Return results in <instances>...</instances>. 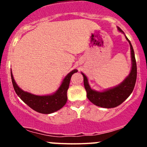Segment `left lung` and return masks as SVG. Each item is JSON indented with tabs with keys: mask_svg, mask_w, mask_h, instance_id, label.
I'll use <instances>...</instances> for the list:
<instances>
[{
	"mask_svg": "<svg viewBox=\"0 0 147 147\" xmlns=\"http://www.w3.org/2000/svg\"><path fill=\"white\" fill-rule=\"evenodd\" d=\"M119 31L123 32L120 28H118ZM124 33V32H123ZM126 39L129 42L131 49V57H132V70L129 75L126 78L124 81L119 86L112 89L107 90L104 92L95 91L90 88L88 82V79L84 74L82 73L84 77V85L87 92V97L93 104L98 107L105 108H113L120 105L125 101L129 95L132 93L136 85L137 78V65L135 57V53L130 41L127 37Z\"/></svg>",
	"mask_w": 147,
	"mask_h": 147,
	"instance_id": "8db88e82",
	"label": "left lung"
}]
</instances>
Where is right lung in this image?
<instances>
[{"mask_svg":"<svg viewBox=\"0 0 147 147\" xmlns=\"http://www.w3.org/2000/svg\"><path fill=\"white\" fill-rule=\"evenodd\" d=\"M77 72V70H74L69 73L63 80L62 85L54 94L51 96H36L23 91L17 85L12 74L11 73V82L17 95L30 107L37 112L43 114H50L57 111L62 108L67 102V91L69 88L70 81L72 75Z\"/></svg>","mask_w":147,"mask_h":147,"instance_id":"obj_1","label":"right lung"}]
</instances>
